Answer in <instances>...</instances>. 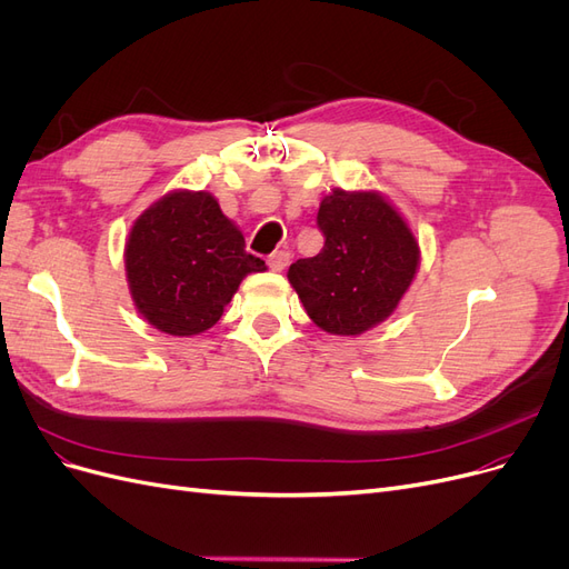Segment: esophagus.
Here are the masks:
<instances>
[{
  "label": "esophagus",
  "instance_id": "1",
  "mask_svg": "<svg viewBox=\"0 0 569 569\" xmlns=\"http://www.w3.org/2000/svg\"><path fill=\"white\" fill-rule=\"evenodd\" d=\"M288 262H290V252H288V250L271 252L269 260H267V264H269L271 271H283V269L288 267Z\"/></svg>",
  "mask_w": 569,
  "mask_h": 569
}]
</instances>
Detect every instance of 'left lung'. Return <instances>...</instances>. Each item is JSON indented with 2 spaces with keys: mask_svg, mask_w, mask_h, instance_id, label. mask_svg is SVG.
I'll use <instances>...</instances> for the list:
<instances>
[{
  "mask_svg": "<svg viewBox=\"0 0 569 569\" xmlns=\"http://www.w3.org/2000/svg\"><path fill=\"white\" fill-rule=\"evenodd\" d=\"M317 222L319 256L292 262L288 281L321 330L356 338L387 321L419 269V243L408 220L375 189H332Z\"/></svg>",
  "mask_w": 569,
  "mask_h": 569,
  "instance_id": "1",
  "label": "left lung"
}]
</instances>
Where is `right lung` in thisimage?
<instances>
[{
    "mask_svg": "<svg viewBox=\"0 0 569 569\" xmlns=\"http://www.w3.org/2000/svg\"><path fill=\"white\" fill-rule=\"evenodd\" d=\"M123 264L140 317L173 338L213 328L248 273L267 269L203 189H173L142 210L126 237Z\"/></svg>",
    "mask_w": 569,
    "mask_h": 569,
    "instance_id": "add662e5",
    "label": "right lung"
}]
</instances>
